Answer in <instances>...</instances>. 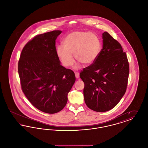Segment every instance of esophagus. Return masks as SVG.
Returning a JSON list of instances; mask_svg holds the SVG:
<instances>
[{"instance_id": "esophagus-1", "label": "esophagus", "mask_w": 148, "mask_h": 148, "mask_svg": "<svg viewBox=\"0 0 148 148\" xmlns=\"http://www.w3.org/2000/svg\"><path fill=\"white\" fill-rule=\"evenodd\" d=\"M75 77L77 78L79 77V73L78 72H75Z\"/></svg>"}]
</instances>
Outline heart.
<instances>
[{
	"label": "heart",
	"mask_w": 148,
	"mask_h": 148,
	"mask_svg": "<svg viewBox=\"0 0 148 148\" xmlns=\"http://www.w3.org/2000/svg\"><path fill=\"white\" fill-rule=\"evenodd\" d=\"M64 47H57L56 53L65 67H71L75 59L85 66L94 63L100 54L102 44L98 35L85 31H75L66 35L63 40Z\"/></svg>",
	"instance_id": "obj_1"
}]
</instances>
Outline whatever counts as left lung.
Returning <instances> with one entry per match:
<instances>
[{"instance_id": "obj_1", "label": "left lung", "mask_w": 148, "mask_h": 148, "mask_svg": "<svg viewBox=\"0 0 148 148\" xmlns=\"http://www.w3.org/2000/svg\"><path fill=\"white\" fill-rule=\"evenodd\" d=\"M103 49L96 62L84 68L80 77L84 83V101L97 112L116 106L127 90L129 66L121 45L108 32L103 33Z\"/></svg>"}]
</instances>
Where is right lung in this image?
Listing matches in <instances>:
<instances>
[{
    "instance_id": "obj_1",
    "label": "right lung",
    "mask_w": 148,
    "mask_h": 148,
    "mask_svg": "<svg viewBox=\"0 0 148 148\" xmlns=\"http://www.w3.org/2000/svg\"><path fill=\"white\" fill-rule=\"evenodd\" d=\"M61 30L36 35L26 44L18 62L22 91L31 104L44 113L61 111L75 82L73 71L63 66L56 53Z\"/></svg>"
}]
</instances>
